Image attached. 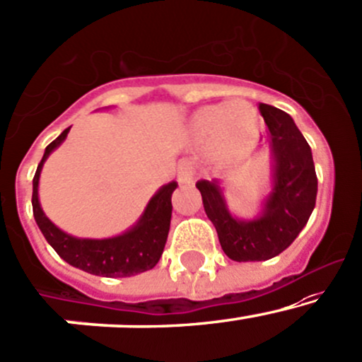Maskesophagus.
Returning a JSON list of instances; mask_svg holds the SVG:
<instances>
[{"instance_id": "34e87169", "label": "esophagus", "mask_w": 362, "mask_h": 362, "mask_svg": "<svg viewBox=\"0 0 362 362\" xmlns=\"http://www.w3.org/2000/svg\"><path fill=\"white\" fill-rule=\"evenodd\" d=\"M194 173H196V170H194L192 163L187 161V160H182L178 163V170H177V177H178V182H180L182 185H190L194 182Z\"/></svg>"}]
</instances>
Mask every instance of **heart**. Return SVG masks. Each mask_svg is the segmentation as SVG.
<instances>
[{"label": "heart", "instance_id": "heart-1", "mask_svg": "<svg viewBox=\"0 0 362 362\" xmlns=\"http://www.w3.org/2000/svg\"><path fill=\"white\" fill-rule=\"evenodd\" d=\"M257 132V117L245 101L202 106L192 115L189 136L196 144L209 142L213 158L228 161L251 148Z\"/></svg>", "mask_w": 362, "mask_h": 362}]
</instances>
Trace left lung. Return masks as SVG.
<instances>
[{
  "mask_svg": "<svg viewBox=\"0 0 362 362\" xmlns=\"http://www.w3.org/2000/svg\"><path fill=\"white\" fill-rule=\"evenodd\" d=\"M275 158L273 190L264 211L252 221H240L226 209L218 182L201 180L196 187L216 228L221 249L233 261H266L284 252L308 223L316 204L317 178L311 148L291 115L259 103Z\"/></svg>",
  "mask_w": 362,
  "mask_h": 362,
  "instance_id": "8db88e82",
  "label": "left lung"
}]
</instances>
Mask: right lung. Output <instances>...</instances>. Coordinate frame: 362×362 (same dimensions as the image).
Listing matches in <instances>:
<instances>
[{
    "label": "right lung",
    "instance_id": "add662e5",
    "mask_svg": "<svg viewBox=\"0 0 362 362\" xmlns=\"http://www.w3.org/2000/svg\"><path fill=\"white\" fill-rule=\"evenodd\" d=\"M69 130L70 127L47 146L45 156L35 170L33 180V211L39 230L62 259L90 275L108 278L132 276L153 269L160 261L168 237L170 220H172V194L177 189V182H170L168 185L160 189V192L154 194L139 223L129 232L103 240L75 239L47 220L37 197L42 163L49 156L51 151L57 149L65 141Z\"/></svg>",
    "mask_w": 362,
    "mask_h": 362
}]
</instances>
